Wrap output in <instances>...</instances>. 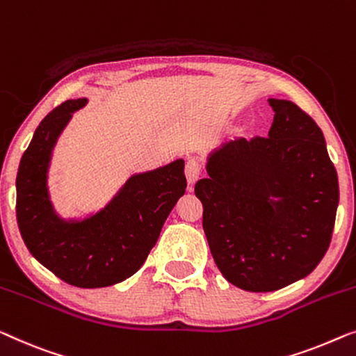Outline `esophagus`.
<instances>
[{
    "label": "esophagus",
    "instance_id": "1",
    "mask_svg": "<svg viewBox=\"0 0 356 356\" xmlns=\"http://www.w3.org/2000/svg\"><path fill=\"white\" fill-rule=\"evenodd\" d=\"M184 173H186V178H188V184H189V191H193L195 181L199 179V175H200V162L197 159H189L186 162V170H184Z\"/></svg>",
    "mask_w": 356,
    "mask_h": 356
}]
</instances>
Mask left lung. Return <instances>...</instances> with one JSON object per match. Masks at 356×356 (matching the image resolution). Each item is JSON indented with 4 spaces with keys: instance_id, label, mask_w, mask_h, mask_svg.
Wrapping results in <instances>:
<instances>
[{
    "instance_id": "obj_1",
    "label": "left lung",
    "mask_w": 356,
    "mask_h": 356,
    "mask_svg": "<svg viewBox=\"0 0 356 356\" xmlns=\"http://www.w3.org/2000/svg\"><path fill=\"white\" fill-rule=\"evenodd\" d=\"M268 138L221 144L195 183L216 266L249 292L282 289L310 275L331 244L339 181L323 131L300 107L268 99Z\"/></svg>"
}]
</instances>
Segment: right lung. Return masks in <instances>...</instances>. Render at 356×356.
<instances>
[{
  "label": "right lung",
  "mask_w": 356,
  "mask_h": 356,
  "mask_svg": "<svg viewBox=\"0 0 356 356\" xmlns=\"http://www.w3.org/2000/svg\"><path fill=\"white\" fill-rule=\"evenodd\" d=\"M86 97L69 99L43 118L20 159L15 179L17 225L35 259L67 284L95 289L125 281L140 270L175 204L186 191L184 161L136 173L114 199L83 220L56 213L48 191L53 149Z\"/></svg>",
  "instance_id": "right-lung-1"
}]
</instances>
